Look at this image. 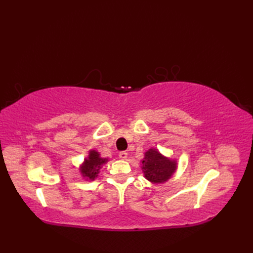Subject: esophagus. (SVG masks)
I'll list each match as a JSON object with an SVG mask.
<instances>
[{
  "mask_svg": "<svg viewBox=\"0 0 253 253\" xmlns=\"http://www.w3.org/2000/svg\"><path fill=\"white\" fill-rule=\"evenodd\" d=\"M119 157H120L121 159H126V158H127V153H126V151L120 152V153H119Z\"/></svg>",
  "mask_w": 253,
  "mask_h": 253,
  "instance_id": "esophagus-1",
  "label": "esophagus"
}]
</instances>
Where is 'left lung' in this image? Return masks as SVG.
<instances>
[{
	"instance_id": "1",
	"label": "left lung",
	"mask_w": 253,
	"mask_h": 253,
	"mask_svg": "<svg viewBox=\"0 0 253 253\" xmlns=\"http://www.w3.org/2000/svg\"><path fill=\"white\" fill-rule=\"evenodd\" d=\"M143 176L152 183H164L169 180L177 170V162L166 157L157 149L151 148L144 153L141 160Z\"/></svg>"
}]
</instances>
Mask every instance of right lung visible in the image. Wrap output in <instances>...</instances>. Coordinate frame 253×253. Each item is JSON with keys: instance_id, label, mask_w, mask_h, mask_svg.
Returning a JSON list of instances; mask_svg holds the SVG:
<instances>
[{"instance_id": "right-lung-1", "label": "right lung", "mask_w": 253, "mask_h": 253, "mask_svg": "<svg viewBox=\"0 0 253 253\" xmlns=\"http://www.w3.org/2000/svg\"><path fill=\"white\" fill-rule=\"evenodd\" d=\"M108 162L109 158L101 157L100 153L96 150H89L88 156L84 158V162L79 167L82 177L86 180H95L102 166Z\"/></svg>"}]
</instances>
